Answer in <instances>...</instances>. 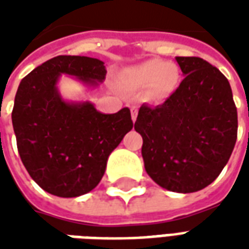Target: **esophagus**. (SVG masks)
I'll return each mask as SVG.
<instances>
[{
  "label": "esophagus",
  "mask_w": 249,
  "mask_h": 249,
  "mask_svg": "<svg viewBox=\"0 0 249 249\" xmlns=\"http://www.w3.org/2000/svg\"><path fill=\"white\" fill-rule=\"evenodd\" d=\"M130 113H132V120L136 121V119H137V108H136V107H132V108H130Z\"/></svg>",
  "instance_id": "esophagus-1"
}]
</instances>
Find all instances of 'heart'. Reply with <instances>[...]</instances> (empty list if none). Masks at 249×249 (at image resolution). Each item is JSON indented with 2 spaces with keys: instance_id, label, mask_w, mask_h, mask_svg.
I'll return each mask as SVG.
<instances>
[{
  "instance_id": "heart-1",
  "label": "heart",
  "mask_w": 249,
  "mask_h": 249,
  "mask_svg": "<svg viewBox=\"0 0 249 249\" xmlns=\"http://www.w3.org/2000/svg\"><path fill=\"white\" fill-rule=\"evenodd\" d=\"M123 78L132 88H146L151 100H164L178 89L181 73L176 64L151 58L126 69Z\"/></svg>"
}]
</instances>
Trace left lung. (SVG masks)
Segmentation results:
<instances>
[{
	"label": "left lung",
	"mask_w": 249,
	"mask_h": 249,
	"mask_svg": "<svg viewBox=\"0 0 249 249\" xmlns=\"http://www.w3.org/2000/svg\"><path fill=\"white\" fill-rule=\"evenodd\" d=\"M184 80L157 107L141 105L135 123L151 178L178 193L214 181L237 139V110L228 80L198 57H176Z\"/></svg>",
	"instance_id": "obj_1"
}]
</instances>
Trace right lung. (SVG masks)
Instances as JSON below:
<instances>
[{
    "instance_id": "right-lung-1",
    "label": "right lung",
    "mask_w": 249,
    "mask_h": 249,
    "mask_svg": "<svg viewBox=\"0 0 249 249\" xmlns=\"http://www.w3.org/2000/svg\"><path fill=\"white\" fill-rule=\"evenodd\" d=\"M61 74L96 88L107 76L101 60L57 56L22 78L12 112L22 164L44 191L77 197L101 181L109 155L133 128L129 108L98 112L90 101H65L57 82Z\"/></svg>"
}]
</instances>
